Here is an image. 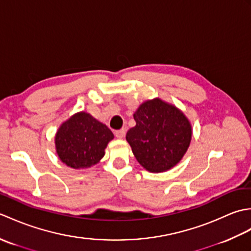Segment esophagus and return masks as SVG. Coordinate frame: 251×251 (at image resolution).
<instances>
[{"instance_id":"1","label":"esophagus","mask_w":251,"mask_h":251,"mask_svg":"<svg viewBox=\"0 0 251 251\" xmlns=\"http://www.w3.org/2000/svg\"><path fill=\"white\" fill-rule=\"evenodd\" d=\"M115 136H116V138H119V139H123V138L125 137V134H126V130L124 129V128H122V129H119V130H115Z\"/></svg>"}]
</instances>
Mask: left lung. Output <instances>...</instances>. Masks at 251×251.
Segmentation results:
<instances>
[{"label": "left lung", "mask_w": 251, "mask_h": 251, "mask_svg": "<svg viewBox=\"0 0 251 251\" xmlns=\"http://www.w3.org/2000/svg\"><path fill=\"white\" fill-rule=\"evenodd\" d=\"M136 126L126 140L136 159L150 173H163L177 165L188 151L192 126L177 106L159 98L142 102L134 113Z\"/></svg>", "instance_id": "left-lung-1"}]
</instances>
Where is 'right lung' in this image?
Wrapping results in <instances>:
<instances>
[{
  "mask_svg": "<svg viewBox=\"0 0 251 251\" xmlns=\"http://www.w3.org/2000/svg\"><path fill=\"white\" fill-rule=\"evenodd\" d=\"M114 135L106 125L87 112H77L63 122L55 135L56 153L73 169H86L98 164Z\"/></svg>",
  "mask_w": 251,
  "mask_h": 251,
  "instance_id": "1",
  "label": "right lung"
}]
</instances>
